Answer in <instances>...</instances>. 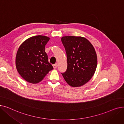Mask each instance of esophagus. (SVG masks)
Masks as SVG:
<instances>
[{
    "label": "esophagus",
    "mask_w": 124,
    "mask_h": 124,
    "mask_svg": "<svg viewBox=\"0 0 124 124\" xmlns=\"http://www.w3.org/2000/svg\"><path fill=\"white\" fill-rule=\"evenodd\" d=\"M53 68L55 69V68H56L58 66V64L56 63V64H53Z\"/></svg>",
    "instance_id": "obj_1"
}]
</instances>
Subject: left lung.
Masks as SVG:
<instances>
[{"label":"left lung","instance_id":"8db88e82","mask_svg":"<svg viewBox=\"0 0 124 124\" xmlns=\"http://www.w3.org/2000/svg\"><path fill=\"white\" fill-rule=\"evenodd\" d=\"M61 41L67 59V70L61 74L71 86H81L95 73L97 66L95 49L88 40L82 37L65 36Z\"/></svg>","mask_w":124,"mask_h":124}]
</instances>
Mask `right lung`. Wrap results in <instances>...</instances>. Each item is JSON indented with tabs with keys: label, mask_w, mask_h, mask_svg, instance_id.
I'll use <instances>...</instances> for the list:
<instances>
[{
	"label": "right lung",
	"mask_w": 124,
	"mask_h": 124,
	"mask_svg": "<svg viewBox=\"0 0 124 124\" xmlns=\"http://www.w3.org/2000/svg\"><path fill=\"white\" fill-rule=\"evenodd\" d=\"M49 40V37L45 36L32 37L24 41L17 50L16 69L23 78L30 83L40 82L53 69L45 51Z\"/></svg>",
	"instance_id": "right-lung-1"
}]
</instances>
